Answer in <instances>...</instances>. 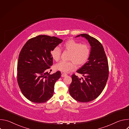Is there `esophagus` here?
<instances>
[{
	"label": "esophagus",
	"instance_id": "esophagus-1",
	"mask_svg": "<svg viewBox=\"0 0 129 129\" xmlns=\"http://www.w3.org/2000/svg\"><path fill=\"white\" fill-rule=\"evenodd\" d=\"M66 76H67V75L66 74V73H62V75H61L62 77H65Z\"/></svg>",
	"mask_w": 129,
	"mask_h": 129
}]
</instances>
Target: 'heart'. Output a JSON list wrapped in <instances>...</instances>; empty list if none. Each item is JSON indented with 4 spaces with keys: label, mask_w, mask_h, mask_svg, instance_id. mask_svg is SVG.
<instances>
[{
    "label": "heart",
    "mask_w": 129,
    "mask_h": 129,
    "mask_svg": "<svg viewBox=\"0 0 129 129\" xmlns=\"http://www.w3.org/2000/svg\"><path fill=\"white\" fill-rule=\"evenodd\" d=\"M63 47L66 50L70 52L69 59L70 61H61L54 66L57 70L64 72H68L75 69L76 64L83 65L87 62L90 55V48L86 44H82L74 40H69L63 44ZM61 54V49L56 46L51 51L52 59L58 61Z\"/></svg>",
    "instance_id": "b5f03b06"
}]
</instances>
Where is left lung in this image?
Segmentation results:
<instances>
[{
	"label": "left lung",
	"mask_w": 129,
	"mask_h": 129,
	"mask_svg": "<svg viewBox=\"0 0 129 129\" xmlns=\"http://www.w3.org/2000/svg\"><path fill=\"white\" fill-rule=\"evenodd\" d=\"M80 36L89 42L91 46L90 55L88 61L77 71L84 79L73 74L69 91L76 101L86 103L95 100L102 92L108 79L109 66L102 44L88 34H81L76 37Z\"/></svg>",
	"instance_id": "obj_1"
}]
</instances>
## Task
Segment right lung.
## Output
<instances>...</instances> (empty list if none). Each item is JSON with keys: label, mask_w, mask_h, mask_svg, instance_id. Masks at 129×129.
Instances as JSON below:
<instances>
[{"label": "right lung", "mask_w": 129, "mask_h": 129, "mask_svg": "<svg viewBox=\"0 0 129 129\" xmlns=\"http://www.w3.org/2000/svg\"><path fill=\"white\" fill-rule=\"evenodd\" d=\"M62 41L56 37L39 35L23 46L17 64V82L22 94L30 101L42 103L53 96L54 85L61 77V72L50 75L47 69L53 64L52 49Z\"/></svg>", "instance_id": "1"}]
</instances>
